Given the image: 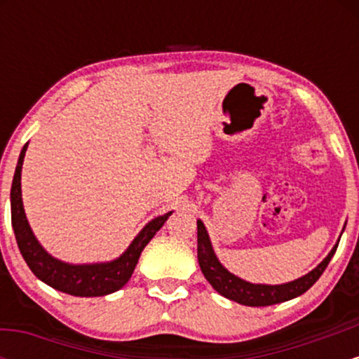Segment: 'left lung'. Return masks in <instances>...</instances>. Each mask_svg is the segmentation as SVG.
<instances>
[{
	"label": "left lung",
	"instance_id": "obj_1",
	"mask_svg": "<svg viewBox=\"0 0 359 359\" xmlns=\"http://www.w3.org/2000/svg\"><path fill=\"white\" fill-rule=\"evenodd\" d=\"M336 248L337 245L324 258V262L319 263L311 273L304 275V277L294 280V282L283 283V285H255V283H248L245 280L234 277L217 262L203 221H197V259H199V266L203 270L205 280L211 283L214 290L219 292L226 299H231L234 302L243 304V306H273V304L285 302V300L302 295L319 280L325 266L331 262L332 255L336 253Z\"/></svg>",
	"mask_w": 359,
	"mask_h": 359
}]
</instances>
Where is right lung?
Returning a JSON list of instances; mask_svg holds the SVG:
<instances>
[{"label": "right lung", "instance_id": "1", "mask_svg": "<svg viewBox=\"0 0 359 359\" xmlns=\"http://www.w3.org/2000/svg\"><path fill=\"white\" fill-rule=\"evenodd\" d=\"M25 151H27V145L20 154L13 184H11V224H13L20 253L27 265L47 285L65 292V294L76 295V297H101V295L119 290L130 280L143 248L162 228L172 212L163 214V216L155 217L154 221L148 222L142 233L131 243L130 248L114 262L96 263V265H69V263L59 262L39 245L28 226L27 216H25L22 184H20Z\"/></svg>", "mask_w": 359, "mask_h": 359}]
</instances>
